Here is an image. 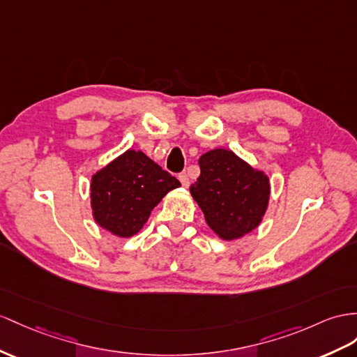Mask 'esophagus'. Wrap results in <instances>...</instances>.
<instances>
[{"instance_id": "obj_1", "label": "esophagus", "mask_w": 357, "mask_h": 357, "mask_svg": "<svg viewBox=\"0 0 357 357\" xmlns=\"http://www.w3.org/2000/svg\"><path fill=\"white\" fill-rule=\"evenodd\" d=\"M179 181H181V184H182V187H188L190 185V178H188V175L185 172H182V173H179Z\"/></svg>"}]
</instances>
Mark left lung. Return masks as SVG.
<instances>
[{
  "label": "left lung",
  "mask_w": 357,
  "mask_h": 357,
  "mask_svg": "<svg viewBox=\"0 0 357 357\" xmlns=\"http://www.w3.org/2000/svg\"><path fill=\"white\" fill-rule=\"evenodd\" d=\"M200 176L190 193L208 226L223 240L241 238L262 222L270 199L266 173L232 151L213 149L199 158Z\"/></svg>",
  "instance_id": "left-lung-1"
}]
</instances>
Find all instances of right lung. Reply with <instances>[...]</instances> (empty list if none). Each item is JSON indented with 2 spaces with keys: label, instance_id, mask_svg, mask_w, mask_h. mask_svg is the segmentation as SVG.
Wrapping results in <instances>:
<instances>
[{
  "label": "right lung",
  "instance_id": "1",
  "mask_svg": "<svg viewBox=\"0 0 357 357\" xmlns=\"http://www.w3.org/2000/svg\"><path fill=\"white\" fill-rule=\"evenodd\" d=\"M179 185L142 151H126L91 176L95 222L116 236L130 238L148 222L161 199Z\"/></svg>",
  "mask_w": 357,
  "mask_h": 357
}]
</instances>
